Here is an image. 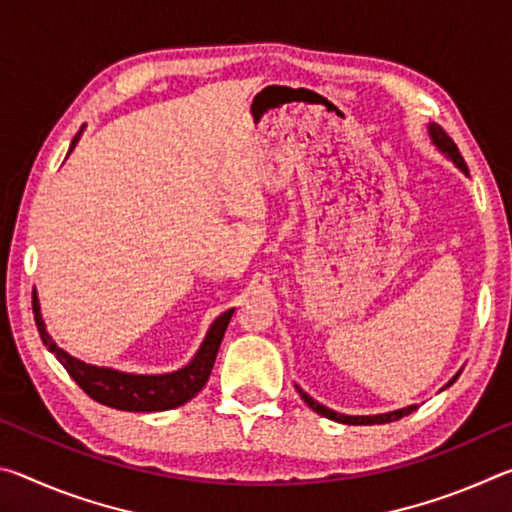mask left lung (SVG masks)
<instances>
[{
    "mask_svg": "<svg viewBox=\"0 0 512 512\" xmlns=\"http://www.w3.org/2000/svg\"><path fill=\"white\" fill-rule=\"evenodd\" d=\"M427 131H429V137H431V144L436 146V149H438L440 153L447 155V158L452 160V162L456 164V167L465 173V176H470V171H467V164H465V160H463V155L458 153V146L452 142V137H449L438 124H429ZM458 375H461V370H458L456 375L447 381V386H452L454 381L458 379ZM447 386H445V388H447ZM296 388H298L300 397H302V400H305V404L309 406V409H314L318 415H323V418H329V420L341 422V424H386V422L400 420V418H404V415H409V413H413L415 409H418V406L411 404V406H404V409L388 411V413H377V415H345V413H336V411H332V409H327V406L316 402L314 397L302 391V388H300L298 384H296Z\"/></svg>",
    "mask_w": 512,
    "mask_h": 512,
    "instance_id": "obj_1",
    "label": "left lung"
}]
</instances>
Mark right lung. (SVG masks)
Returning <instances> with one entry per match:
<instances>
[{
    "instance_id": "1",
    "label": "right lung",
    "mask_w": 512,
    "mask_h": 512,
    "mask_svg": "<svg viewBox=\"0 0 512 512\" xmlns=\"http://www.w3.org/2000/svg\"><path fill=\"white\" fill-rule=\"evenodd\" d=\"M83 131L85 126L76 133L72 144H69L67 155L76 149ZM232 314H235V309H228L214 320L210 329H207L203 343L198 345L196 354L189 359L187 366L173 372H162V375H137V372H124L117 368L85 363L60 348L47 332V325L40 314L38 293L33 289V318H36L40 339L47 345V350L63 363L69 377H72L94 402L106 404L110 409L133 413L178 409V406H183L192 400V397H196L198 391L207 384V379H210L216 352L221 348L223 334L225 329H228Z\"/></svg>"
}]
</instances>
